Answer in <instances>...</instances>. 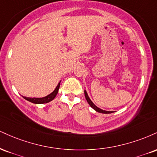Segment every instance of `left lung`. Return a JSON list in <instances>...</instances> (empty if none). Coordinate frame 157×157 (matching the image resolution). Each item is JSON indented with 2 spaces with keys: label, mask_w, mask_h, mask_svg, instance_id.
<instances>
[{
  "label": "left lung",
  "mask_w": 157,
  "mask_h": 157,
  "mask_svg": "<svg viewBox=\"0 0 157 157\" xmlns=\"http://www.w3.org/2000/svg\"><path fill=\"white\" fill-rule=\"evenodd\" d=\"M84 93H85V97H86V100H87V101H88V103L89 104L90 106L92 108H93V109H94V110H96V111H97V112H98V113H104V114H109V113H113V111H106V110H104V109H100L99 107H98L97 106H96V105H94V104L93 103V101H92L91 100H90L89 97H88V94H87V92H86V90H84Z\"/></svg>",
  "instance_id": "8db88e82"
}]
</instances>
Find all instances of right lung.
Returning a JSON list of instances; mask_svg holds the SVG:
<instances>
[{
	"instance_id": "obj_1",
	"label": "right lung",
	"mask_w": 157,
	"mask_h": 157,
	"mask_svg": "<svg viewBox=\"0 0 157 157\" xmlns=\"http://www.w3.org/2000/svg\"><path fill=\"white\" fill-rule=\"evenodd\" d=\"M60 81L58 82V86H56V89H55L52 93L49 94V95L46 96L44 97H41V98H36V97H23L22 96V97L24 98L25 99H26L27 101H30V102H32L33 104H44V103H48L50 101H52L55 99V97H56L57 95L58 90H59L60 88Z\"/></svg>"
}]
</instances>
